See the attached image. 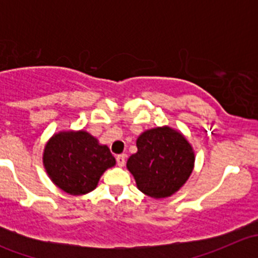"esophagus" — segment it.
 I'll return each mask as SVG.
<instances>
[{"instance_id":"34e87169","label":"esophagus","mask_w":258,"mask_h":258,"mask_svg":"<svg viewBox=\"0 0 258 258\" xmlns=\"http://www.w3.org/2000/svg\"><path fill=\"white\" fill-rule=\"evenodd\" d=\"M116 161L119 167H123L124 163H126V155H118L116 157Z\"/></svg>"}]
</instances>
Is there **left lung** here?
<instances>
[{
    "mask_svg": "<svg viewBox=\"0 0 258 258\" xmlns=\"http://www.w3.org/2000/svg\"><path fill=\"white\" fill-rule=\"evenodd\" d=\"M137 152L127 161L141 192L153 199L171 196L192 173L195 153L191 145L176 130L157 127L137 139Z\"/></svg>",
    "mask_w": 258,
    "mask_h": 258,
    "instance_id": "8db88e82",
    "label": "left lung"
}]
</instances>
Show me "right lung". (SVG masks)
<instances>
[{
  "label": "right lung",
  "mask_w": 258,
  "mask_h": 258,
  "mask_svg": "<svg viewBox=\"0 0 258 258\" xmlns=\"http://www.w3.org/2000/svg\"><path fill=\"white\" fill-rule=\"evenodd\" d=\"M43 165L52 182L74 196L96 188L100 177L116 160L106 145L86 131L53 135L43 151Z\"/></svg>",
  "instance_id": "right-lung-1"
}]
</instances>
